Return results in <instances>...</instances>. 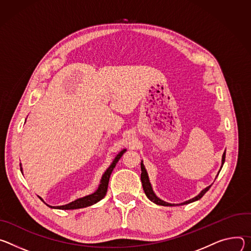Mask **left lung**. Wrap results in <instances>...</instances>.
<instances>
[{
	"label": "left lung",
	"mask_w": 251,
	"mask_h": 251,
	"mask_svg": "<svg viewBox=\"0 0 251 251\" xmlns=\"http://www.w3.org/2000/svg\"><path fill=\"white\" fill-rule=\"evenodd\" d=\"M225 160H226V151L224 152V154H222V159H221V168H222V165H224V163H225ZM141 168H142L141 179H142L143 188H144V190H145L146 196L148 197V199H149L150 201H151L152 202H154V203H156V204H158V205H163V206H176V205L188 204V203H190V202L197 201L201 200V199L204 196V193H205V192L210 188V186H211V185H209V186L205 187L204 189H202V190H201V192L199 194V196H197L196 198H193V199H191V200H189V201H186L181 202V203H178V204H176V203H169V202H166V201H163L162 200L158 199V198L155 196V193L153 192L152 187H151V182H150L149 176H148V173H147V171H146V168H145V165H144L143 161L141 162ZM220 170H221V169H220ZM219 172H220V171H219Z\"/></svg>",
	"instance_id": "left-lung-1"
}]
</instances>
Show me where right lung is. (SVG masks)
Instances as JSON below:
<instances>
[{
	"label": "right lung",
	"mask_w": 251,
	"mask_h": 251,
	"mask_svg": "<svg viewBox=\"0 0 251 251\" xmlns=\"http://www.w3.org/2000/svg\"><path fill=\"white\" fill-rule=\"evenodd\" d=\"M126 150H123L122 151L119 152V154L115 157L114 161L110 163V165L108 166V169L104 172V174L102 175L101 176V179H100V185L98 187V189L92 193V194H89V196H86L83 198H80V199H77L66 205H61V206H50L49 204H47L41 198L40 200H42L50 208H57V209H77V208H83V207H87V206H91L95 203H97L98 201H100V200H102L105 194H106V191H107V185H108V180H109V177H110V175L111 173H113L114 169L116 168V164L118 163L119 159L122 157V155L126 152ZM21 172L23 173L22 171V168H21Z\"/></svg>",
	"instance_id": "add662e5"
}]
</instances>
